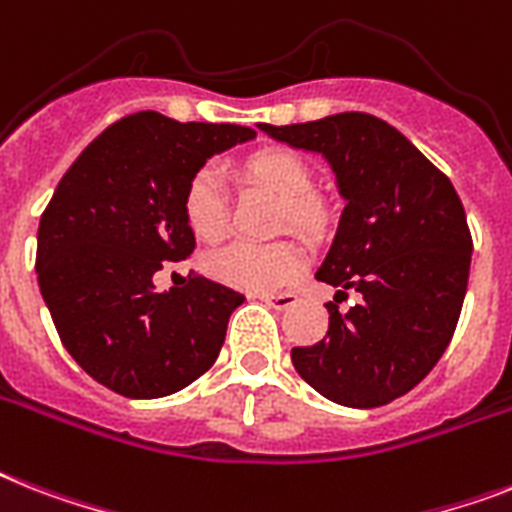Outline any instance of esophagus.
<instances>
[{
    "mask_svg": "<svg viewBox=\"0 0 512 512\" xmlns=\"http://www.w3.org/2000/svg\"><path fill=\"white\" fill-rule=\"evenodd\" d=\"M265 305H270L273 310H289V307L297 305V294L284 292V294H260Z\"/></svg>",
    "mask_w": 512,
    "mask_h": 512,
    "instance_id": "34e87169",
    "label": "esophagus"
}]
</instances>
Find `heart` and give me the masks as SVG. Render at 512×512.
<instances>
[{"label": "heart", "instance_id": "b5f03b06", "mask_svg": "<svg viewBox=\"0 0 512 512\" xmlns=\"http://www.w3.org/2000/svg\"><path fill=\"white\" fill-rule=\"evenodd\" d=\"M247 173L257 184L284 199V218L297 231L313 234L323 223L318 202L310 197L313 176L305 162L286 149H265L249 157ZM186 223L202 242H218L226 234V184L220 170L213 165L199 168L191 176L184 194ZM210 276L247 292H276L289 284L302 268V255L294 244H252L234 242L218 249L205 260Z\"/></svg>", "mask_w": 512, "mask_h": 512}]
</instances>
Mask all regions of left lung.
Here are the masks:
<instances>
[{"instance_id":"obj_1","label":"left lung","mask_w":512,"mask_h":512,"mask_svg":"<svg viewBox=\"0 0 512 512\" xmlns=\"http://www.w3.org/2000/svg\"><path fill=\"white\" fill-rule=\"evenodd\" d=\"M257 128L321 155L344 199L315 270L336 286L326 339L294 347V368L336 405H389L429 376L458 326L473 255L458 191L397 128L365 112ZM347 288L361 297L342 314Z\"/></svg>"}]
</instances>
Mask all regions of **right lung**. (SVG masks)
<instances>
[{"mask_svg":"<svg viewBox=\"0 0 512 512\" xmlns=\"http://www.w3.org/2000/svg\"><path fill=\"white\" fill-rule=\"evenodd\" d=\"M231 123L136 112L105 128L41 215L36 273L70 357L131 400H155L215 363L244 294L199 276L157 292L162 263L194 249L184 194L213 155L255 141Z\"/></svg>","mask_w":512,"mask_h":512,"instance_id":"right-lung-1","label":"right lung"}]
</instances>
